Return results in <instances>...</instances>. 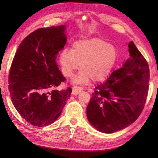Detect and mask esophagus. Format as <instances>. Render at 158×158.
<instances>
[{
	"label": "esophagus",
	"mask_w": 158,
	"mask_h": 158,
	"mask_svg": "<svg viewBox=\"0 0 158 158\" xmlns=\"http://www.w3.org/2000/svg\"><path fill=\"white\" fill-rule=\"evenodd\" d=\"M84 89L81 86H77V85H74L73 87V94L77 95L83 91Z\"/></svg>",
	"instance_id": "esophagus-1"
}]
</instances>
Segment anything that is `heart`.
Masks as SVG:
<instances>
[{
    "label": "heart",
    "mask_w": 158,
    "mask_h": 158,
    "mask_svg": "<svg viewBox=\"0 0 158 158\" xmlns=\"http://www.w3.org/2000/svg\"><path fill=\"white\" fill-rule=\"evenodd\" d=\"M118 52L114 45L98 37L81 40L73 44V49L60 52L59 62L64 76L69 77L79 68L74 83H85L91 79L100 81L111 73L116 63Z\"/></svg>",
    "instance_id": "heart-1"
}]
</instances>
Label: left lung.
<instances>
[{
    "instance_id": "left-lung-1",
    "label": "left lung",
    "mask_w": 158,
    "mask_h": 158,
    "mask_svg": "<svg viewBox=\"0 0 158 158\" xmlns=\"http://www.w3.org/2000/svg\"><path fill=\"white\" fill-rule=\"evenodd\" d=\"M130 58L105 82L95 87L86 109L90 123L104 133H114L133 123L148 96V64L131 41Z\"/></svg>"
}]
</instances>
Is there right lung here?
I'll return each mask as SVG.
<instances>
[{
    "mask_svg": "<svg viewBox=\"0 0 158 158\" xmlns=\"http://www.w3.org/2000/svg\"><path fill=\"white\" fill-rule=\"evenodd\" d=\"M66 26L37 29L21 42L9 73L13 105L31 125L44 127L56 121L72 89H56L65 78L56 62L67 42Z\"/></svg>",
    "mask_w": 158,
    "mask_h": 158,
    "instance_id": "1",
    "label": "right lung"
}]
</instances>
